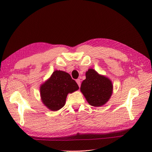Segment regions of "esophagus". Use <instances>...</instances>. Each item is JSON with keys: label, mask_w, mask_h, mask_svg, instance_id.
Segmentation results:
<instances>
[{"label": "esophagus", "mask_w": 152, "mask_h": 152, "mask_svg": "<svg viewBox=\"0 0 152 152\" xmlns=\"http://www.w3.org/2000/svg\"><path fill=\"white\" fill-rule=\"evenodd\" d=\"M76 83H78V86H79V87H80V84H81V83H80V79L76 80Z\"/></svg>", "instance_id": "obj_1"}]
</instances>
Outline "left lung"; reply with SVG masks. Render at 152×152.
Wrapping results in <instances>:
<instances>
[{
    "label": "left lung",
    "instance_id": "1",
    "mask_svg": "<svg viewBox=\"0 0 152 152\" xmlns=\"http://www.w3.org/2000/svg\"><path fill=\"white\" fill-rule=\"evenodd\" d=\"M86 78L82 83L80 91L90 105L101 106L108 101L112 94V82L106 77L100 75L94 69L86 73Z\"/></svg>",
    "mask_w": 152,
    "mask_h": 152
}]
</instances>
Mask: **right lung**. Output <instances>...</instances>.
<instances>
[{
    "mask_svg": "<svg viewBox=\"0 0 152 152\" xmlns=\"http://www.w3.org/2000/svg\"><path fill=\"white\" fill-rule=\"evenodd\" d=\"M78 89L77 83L69 73L56 70L40 86L42 101L50 110H59L65 104L67 95Z\"/></svg>",
    "mask_w": 152,
    "mask_h": 152,
    "instance_id": "right-lung-1",
    "label": "right lung"
}]
</instances>
